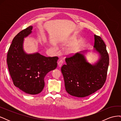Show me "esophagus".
<instances>
[{
  "instance_id": "1",
  "label": "esophagus",
  "mask_w": 121,
  "mask_h": 121,
  "mask_svg": "<svg viewBox=\"0 0 121 121\" xmlns=\"http://www.w3.org/2000/svg\"><path fill=\"white\" fill-rule=\"evenodd\" d=\"M63 61L62 60H60L58 61V67H61V65H63Z\"/></svg>"
}]
</instances>
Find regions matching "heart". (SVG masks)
Segmentation results:
<instances>
[{"label":"heart","mask_w":121,"mask_h":121,"mask_svg":"<svg viewBox=\"0 0 121 121\" xmlns=\"http://www.w3.org/2000/svg\"><path fill=\"white\" fill-rule=\"evenodd\" d=\"M75 40H76V38L75 37H73L71 39V43L74 42ZM78 46H79V44L78 43H76L75 45H74V46H73V47H72V48L69 49V52L71 53H75L76 52V51L77 50Z\"/></svg>","instance_id":"b5f03b06"}]
</instances>
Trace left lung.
<instances>
[{
  "instance_id": "left-lung-1",
  "label": "left lung",
  "mask_w": 121,
  "mask_h": 121,
  "mask_svg": "<svg viewBox=\"0 0 121 121\" xmlns=\"http://www.w3.org/2000/svg\"><path fill=\"white\" fill-rule=\"evenodd\" d=\"M92 52L98 55L94 64L87 61L85 54L89 50L77 53L65 58L61 68L65 90L71 95L84 97L96 92L103 86L107 78L109 56L106 45L99 36L94 35Z\"/></svg>"
}]
</instances>
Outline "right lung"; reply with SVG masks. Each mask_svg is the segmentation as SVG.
Listing matches in <instances>:
<instances>
[{
  "label": "right lung",
  "instance_id": "add662e5",
  "mask_svg": "<svg viewBox=\"0 0 121 121\" xmlns=\"http://www.w3.org/2000/svg\"><path fill=\"white\" fill-rule=\"evenodd\" d=\"M32 29L29 26L14 37L8 51L7 63L14 85L26 93L35 95L42 91L45 76L56 68L58 58L25 52L24 38L32 33Z\"/></svg>",
  "mask_w": 121,
  "mask_h": 121
}]
</instances>
